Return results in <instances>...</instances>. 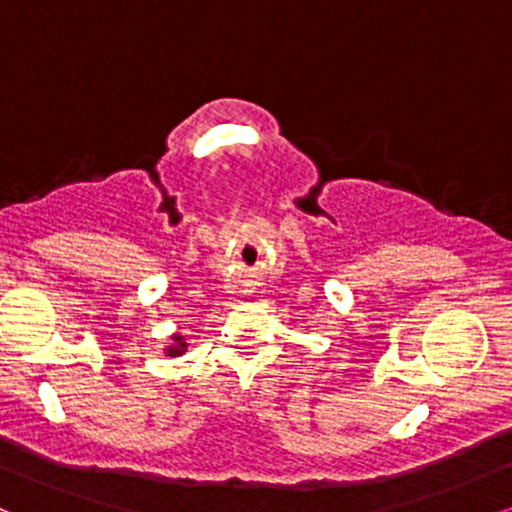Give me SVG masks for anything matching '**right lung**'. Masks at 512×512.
<instances>
[{"instance_id":"1","label":"right lung","mask_w":512,"mask_h":512,"mask_svg":"<svg viewBox=\"0 0 512 512\" xmlns=\"http://www.w3.org/2000/svg\"><path fill=\"white\" fill-rule=\"evenodd\" d=\"M173 344L170 346H166V349H163V354L166 356H182L187 351V342H185V337H182V334H173Z\"/></svg>"}]
</instances>
